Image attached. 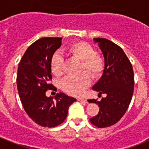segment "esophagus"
Here are the masks:
<instances>
[{"label":"esophagus","instance_id":"obj_1","mask_svg":"<svg viewBox=\"0 0 149 149\" xmlns=\"http://www.w3.org/2000/svg\"><path fill=\"white\" fill-rule=\"evenodd\" d=\"M77 101H80V102H82V103H87V101H86V99H84V98H78Z\"/></svg>","mask_w":149,"mask_h":149}]
</instances>
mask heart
Segmentation results:
<instances>
[{"instance_id":"b5f03b06","label":"heart","mask_w":149,"mask_h":149,"mask_svg":"<svg viewBox=\"0 0 149 149\" xmlns=\"http://www.w3.org/2000/svg\"><path fill=\"white\" fill-rule=\"evenodd\" d=\"M65 51L70 56L81 60V72L86 71L93 78H98L102 74L105 67L104 59L99 53L95 52L92 45L84 41H77L68 45ZM64 68L65 60L63 56L58 53L54 54L51 60L52 73L56 76L62 75ZM88 73L83 72L80 75L65 77L61 81V88L71 95H81L91 83L90 76Z\"/></svg>"}]
</instances>
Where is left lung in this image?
<instances>
[{
	"label": "left lung",
	"instance_id": "left-lung-1",
	"mask_svg": "<svg viewBox=\"0 0 149 149\" xmlns=\"http://www.w3.org/2000/svg\"><path fill=\"white\" fill-rule=\"evenodd\" d=\"M94 42L103 53L105 67L93 89L98 95L105 94L106 97L100 101L88 100L99 107L98 113L89 120L101 128L113 125L125 113L134 93V76L131 62L119 45L104 38H94Z\"/></svg>",
	"mask_w": 149,
	"mask_h": 149
}]
</instances>
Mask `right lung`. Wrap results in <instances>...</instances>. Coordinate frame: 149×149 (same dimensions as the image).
<instances>
[{
    "instance_id": "1",
    "label": "right lung",
    "mask_w": 149,
    "mask_h": 149,
    "mask_svg": "<svg viewBox=\"0 0 149 149\" xmlns=\"http://www.w3.org/2000/svg\"><path fill=\"white\" fill-rule=\"evenodd\" d=\"M62 38L44 37L28 47L18 64L17 88L23 107L35 123L45 127H54L67 117L68 107L76 99L63 93L54 98L47 97L48 89L55 90L51 60L62 45Z\"/></svg>"
}]
</instances>
